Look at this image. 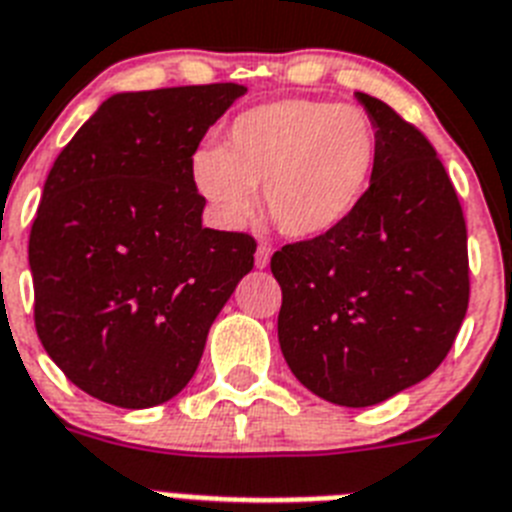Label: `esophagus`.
<instances>
[{"label": "esophagus", "instance_id": "esophagus-1", "mask_svg": "<svg viewBox=\"0 0 512 512\" xmlns=\"http://www.w3.org/2000/svg\"><path fill=\"white\" fill-rule=\"evenodd\" d=\"M268 260H270V247L268 244H260L255 252V265L257 268H265V265H268Z\"/></svg>", "mask_w": 512, "mask_h": 512}]
</instances>
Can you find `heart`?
<instances>
[{
  "label": "heart",
  "instance_id": "1",
  "mask_svg": "<svg viewBox=\"0 0 512 512\" xmlns=\"http://www.w3.org/2000/svg\"><path fill=\"white\" fill-rule=\"evenodd\" d=\"M380 153L375 119L359 106L286 98L244 111L223 148H200L192 179L218 216L236 226L252 213L255 187L281 234L315 239L359 208Z\"/></svg>",
  "mask_w": 512,
  "mask_h": 512
}]
</instances>
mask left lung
Here are the masks:
<instances>
[{
	"instance_id": "8db88e82",
	"label": "left lung",
	"mask_w": 512,
	"mask_h": 512,
	"mask_svg": "<svg viewBox=\"0 0 512 512\" xmlns=\"http://www.w3.org/2000/svg\"><path fill=\"white\" fill-rule=\"evenodd\" d=\"M356 98L380 135L367 195L338 229L270 257L283 359L304 388L349 409L432 375L471 294L466 218L435 148L385 101Z\"/></svg>"
}]
</instances>
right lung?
I'll use <instances>...</instances> for the list:
<instances>
[{"instance_id":"obj_1","label":"right lung","mask_w":512,"mask_h":512,"mask_svg":"<svg viewBox=\"0 0 512 512\" xmlns=\"http://www.w3.org/2000/svg\"><path fill=\"white\" fill-rule=\"evenodd\" d=\"M244 93L213 83L111 96L46 176L28 242L36 333L98 401L174 398L255 265V236L205 229L192 179L203 135Z\"/></svg>"}]
</instances>
